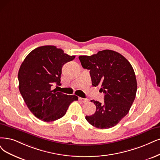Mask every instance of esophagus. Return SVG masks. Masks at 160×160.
Wrapping results in <instances>:
<instances>
[{
  "mask_svg": "<svg viewBox=\"0 0 160 160\" xmlns=\"http://www.w3.org/2000/svg\"><path fill=\"white\" fill-rule=\"evenodd\" d=\"M79 100H80V102H83V103H86V102H88V101H89V100H88V99H85V98H79Z\"/></svg>",
  "mask_w": 160,
  "mask_h": 160,
  "instance_id": "obj_1",
  "label": "esophagus"
}]
</instances>
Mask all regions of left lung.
<instances>
[{"mask_svg": "<svg viewBox=\"0 0 160 160\" xmlns=\"http://www.w3.org/2000/svg\"><path fill=\"white\" fill-rule=\"evenodd\" d=\"M84 68L90 70L93 86H101L104 103L92 100L95 113L86 116L90 125L105 129L115 126L125 117L134 102L137 82L134 69L127 58L112 50L99 51L91 56H80Z\"/></svg>", "mask_w": 160, "mask_h": 160, "instance_id": "obj_1", "label": "left lung"}]
</instances>
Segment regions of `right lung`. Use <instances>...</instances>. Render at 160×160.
<instances>
[{"instance_id":"right-lung-1","label":"right lung","mask_w":160,"mask_h":160,"mask_svg":"<svg viewBox=\"0 0 160 160\" xmlns=\"http://www.w3.org/2000/svg\"><path fill=\"white\" fill-rule=\"evenodd\" d=\"M74 58L55 46L45 45L33 49L22 63L18 74L19 90L28 109L39 119L51 122L60 119L70 103L78 99L51 89L54 84L61 85L63 65Z\"/></svg>"}]
</instances>
